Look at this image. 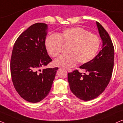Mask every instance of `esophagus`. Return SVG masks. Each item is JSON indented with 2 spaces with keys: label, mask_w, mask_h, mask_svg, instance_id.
I'll list each match as a JSON object with an SVG mask.
<instances>
[{
  "label": "esophagus",
  "mask_w": 123,
  "mask_h": 123,
  "mask_svg": "<svg viewBox=\"0 0 123 123\" xmlns=\"http://www.w3.org/2000/svg\"><path fill=\"white\" fill-rule=\"evenodd\" d=\"M67 71H68V72H69V73H70V72H72V69H67Z\"/></svg>",
  "instance_id": "34e87169"
}]
</instances>
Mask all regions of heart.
Wrapping results in <instances>:
<instances>
[{"label":"heart","mask_w":123,"mask_h":123,"mask_svg":"<svg viewBox=\"0 0 123 123\" xmlns=\"http://www.w3.org/2000/svg\"><path fill=\"white\" fill-rule=\"evenodd\" d=\"M69 46V54L62 55L55 60L56 66L71 68L77 61L85 64L93 59L98 53L100 40L97 35L81 27L67 28L61 34L49 36L45 40V48L52 57H57L61 53L63 44Z\"/></svg>","instance_id":"heart-1"}]
</instances>
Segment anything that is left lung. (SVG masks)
<instances>
[{
    "mask_svg": "<svg viewBox=\"0 0 123 123\" xmlns=\"http://www.w3.org/2000/svg\"><path fill=\"white\" fill-rule=\"evenodd\" d=\"M102 41V50L95 58L80 67L87 72L82 74L78 70L68 73L70 89L80 100L90 101L104 91L111 78L114 67V49L107 31L96 22Z\"/></svg>",
    "mask_w": 123,
    "mask_h": 123,
    "instance_id": "1",
    "label": "left lung"
}]
</instances>
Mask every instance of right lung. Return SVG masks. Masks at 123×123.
<instances>
[{"label":"right lung","instance_id":"obj_1","mask_svg":"<svg viewBox=\"0 0 123 123\" xmlns=\"http://www.w3.org/2000/svg\"><path fill=\"white\" fill-rule=\"evenodd\" d=\"M48 25L37 23L21 34L13 46L11 74L17 92L27 101H41L49 93L58 68L43 69L52 61L45 48Z\"/></svg>","mask_w":123,"mask_h":123}]
</instances>
